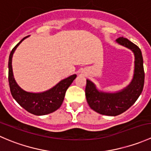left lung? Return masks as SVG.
Listing matches in <instances>:
<instances>
[{
    "label": "left lung",
    "mask_w": 151,
    "mask_h": 151,
    "mask_svg": "<svg viewBox=\"0 0 151 151\" xmlns=\"http://www.w3.org/2000/svg\"><path fill=\"white\" fill-rule=\"evenodd\" d=\"M120 45L130 49L134 54V72L131 83L115 93L99 91L93 83L87 80L85 96L90 107L101 115L116 116L127 110L135 103L142 93L145 83L143 58L140 49L129 39L120 37Z\"/></svg>",
    "instance_id": "left-lung-1"
}]
</instances>
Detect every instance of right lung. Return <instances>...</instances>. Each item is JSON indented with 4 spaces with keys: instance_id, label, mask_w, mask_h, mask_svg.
<instances>
[{
    "instance_id": "1",
    "label": "right lung",
    "mask_w": 151,
    "mask_h": 151,
    "mask_svg": "<svg viewBox=\"0 0 151 151\" xmlns=\"http://www.w3.org/2000/svg\"><path fill=\"white\" fill-rule=\"evenodd\" d=\"M28 36L23 38L11 51L9 58V83L11 93L17 102L25 110L35 115H45L52 113L60 108L64 99L66 90L77 75L73 74L61 80L55 86L42 93H30L24 91L15 81L12 71V56L17 47Z\"/></svg>"
}]
</instances>
